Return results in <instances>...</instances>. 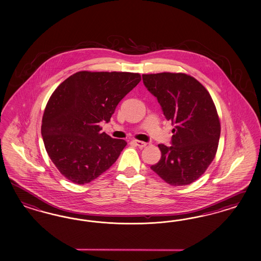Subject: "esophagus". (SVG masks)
<instances>
[{"mask_svg":"<svg viewBox=\"0 0 261 261\" xmlns=\"http://www.w3.org/2000/svg\"><path fill=\"white\" fill-rule=\"evenodd\" d=\"M133 142H134L135 144L137 145V146H139V147H145L146 146V142H142V141H138V140H134L133 141Z\"/></svg>","mask_w":261,"mask_h":261,"instance_id":"1","label":"esophagus"}]
</instances>
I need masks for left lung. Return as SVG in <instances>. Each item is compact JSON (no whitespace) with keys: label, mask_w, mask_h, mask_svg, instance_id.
<instances>
[{"label":"left lung","mask_w":261,"mask_h":261,"mask_svg":"<svg viewBox=\"0 0 261 261\" xmlns=\"http://www.w3.org/2000/svg\"><path fill=\"white\" fill-rule=\"evenodd\" d=\"M142 80L174 125L172 145L159 144L162 157L151 169L171 186H187L205 173L220 138L214 100L197 79L182 72L142 74Z\"/></svg>","instance_id":"8db88e82"}]
</instances>
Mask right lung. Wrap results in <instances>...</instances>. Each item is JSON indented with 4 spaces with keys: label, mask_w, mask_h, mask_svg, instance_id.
<instances>
[{
    "label": "right lung",
    "mask_w": 261,
    "mask_h": 261,
    "mask_svg": "<svg viewBox=\"0 0 261 261\" xmlns=\"http://www.w3.org/2000/svg\"><path fill=\"white\" fill-rule=\"evenodd\" d=\"M127 71H81L56 88L47 101L41 133L48 157L69 181L84 185L109 169L126 146L101 132L116 107L141 81Z\"/></svg>",
    "instance_id": "obj_1"
}]
</instances>
